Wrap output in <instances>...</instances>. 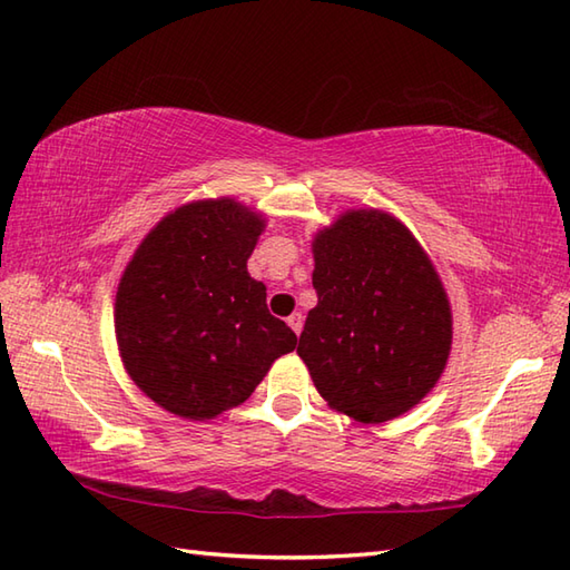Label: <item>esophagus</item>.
Listing matches in <instances>:
<instances>
[{
  "label": "esophagus",
  "mask_w": 570,
  "mask_h": 570,
  "mask_svg": "<svg viewBox=\"0 0 570 570\" xmlns=\"http://www.w3.org/2000/svg\"><path fill=\"white\" fill-rule=\"evenodd\" d=\"M286 323L292 325V331L298 335V333H301V328H304V316H301V313H292V316L286 318Z\"/></svg>",
  "instance_id": "1"
}]
</instances>
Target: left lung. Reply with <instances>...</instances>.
Here are the masks:
<instances>
[{"mask_svg": "<svg viewBox=\"0 0 570 570\" xmlns=\"http://www.w3.org/2000/svg\"><path fill=\"white\" fill-rule=\"evenodd\" d=\"M298 357L333 409L382 423L416 406L451 353V306L426 252L380 210L345 213L313 242Z\"/></svg>", "mask_w": 570, "mask_h": 570, "instance_id": "left-lung-1", "label": "left lung"}]
</instances>
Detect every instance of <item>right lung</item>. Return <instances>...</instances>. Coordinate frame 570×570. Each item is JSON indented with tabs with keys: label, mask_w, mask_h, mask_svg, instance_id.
Listing matches in <instances>:
<instances>
[{
	"label": "right lung",
	"mask_w": 570,
	"mask_h": 570,
	"mask_svg": "<svg viewBox=\"0 0 570 570\" xmlns=\"http://www.w3.org/2000/svg\"><path fill=\"white\" fill-rule=\"evenodd\" d=\"M264 220L229 198L166 215L125 269L115 333L129 377L176 416L237 406L296 347L247 272Z\"/></svg>",
	"instance_id": "right-lung-1"
}]
</instances>
